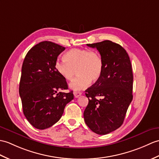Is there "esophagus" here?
Segmentation results:
<instances>
[{
  "mask_svg": "<svg viewBox=\"0 0 159 159\" xmlns=\"http://www.w3.org/2000/svg\"><path fill=\"white\" fill-rule=\"evenodd\" d=\"M74 95H75V97L76 98H78L81 95H82V93L79 91H75V92H74Z\"/></svg>",
  "mask_w": 159,
  "mask_h": 159,
  "instance_id": "1",
  "label": "esophagus"
}]
</instances>
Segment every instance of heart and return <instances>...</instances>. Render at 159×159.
I'll return each mask as SVG.
<instances>
[{
	"label": "heart",
	"mask_w": 159,
	"mask_h": 159,
	"mask_svg": "<svg viewBox=\"0 0 159 159\" xmlns=\"http://www.w3.org/2000/svg\"><path fill=\"white\" fill-rule=\"evenodd\" d=\"M64 60H57L55 68L57 73L64 79L71 80L76 70L78 75L70 83L74 91L84 89L90 82L95 83L102 75L104 62L97 51L87 49H72L64 55Z\"/></svg>",
	"instance_id": "heart-1"
}]
</instances>
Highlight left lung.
<instances>
[{"label":"left lung","instance_id":"obj_1","mask_svg":"<svg viewBox=\"0 0 159 159\" xmlns=\"http://www.w3.org/2000/svg\"><path fill=\"white\" fill-rule=\"evenodd\" d=\"M87 45L98 50L104 70L100 79L85 91L89 104L84 119L92 131L106 135L123 123L133 99L131 64L127 51L119 44L104 40Z\"/></svg>","mask_w":159,"mask_h":159}]
</instances>
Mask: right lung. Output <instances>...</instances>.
<instances>
[{"mask_svg": "<svg viewBox=\"0 0 159 159\" xmlns=\"http://www.w3.org/2000/svg\"><path fill=\"white\" fill-rule=\"evenodd\" d=\"M66 48L50 41L40 42L29 50L22 64L19 93L24 114L33 127L45 129L60 119L65 106L74 99L66 79L55 68Z\"/></svg>", "mask_w": 159, "mask_h": 159, "instance_id": "1", "label": "right lung"}]
</instances>
